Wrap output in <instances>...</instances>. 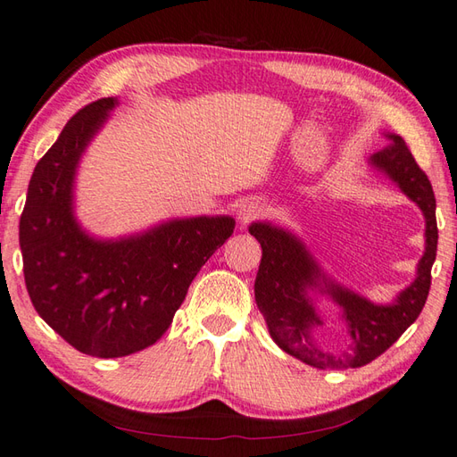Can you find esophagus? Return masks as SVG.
<instances>
[{"label": "esophagus", "instance_id": "1", "mask_svg": "<svg viewBox=\"0 0 457 457\" xmlns=\"http://www.w3.org/2000/svg\"><path fill=\"white\" fill-rule=\"evenodd\" d=\"M260 215H262V207H260V203L246 201V203L240 204V209H238L240 225H248V222H253Z\"/></svg>", "mask_w": 457, "mask_h": 457}]
</instances>
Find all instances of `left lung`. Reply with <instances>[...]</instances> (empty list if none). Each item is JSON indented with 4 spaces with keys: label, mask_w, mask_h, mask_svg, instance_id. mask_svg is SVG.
Returning <instances> with one entry per match:
<instances>
[{
    "label": "left lung",
    "mask_w": 457,
    "mask_h": 457,
    "mask_svg": "<svg viewBox=\"0 0 457 457\" xmlns=\"http://www.w3.org/2000/svg\"><path fill=\"white\" fill-rule=\"evenodd\" d=\"M385 150L369 157L370 170L388 177L424 215V254L416 264V278L386 303L372 302L329 276L305 242L294 230L270 220L248 227L262 260L254 282V297L264 315L270 337L287 355L315 369L345 370L367 365L393 345L420 315L430 292V272L437 248L436 199L426 173L418 167L406 142L398 134H385ZM331 301L346 323L352 347L341 356L323 352L314 331L324 324L319 303Z\"/></svg>",
    "instance_id": "1"
}]
</instances>
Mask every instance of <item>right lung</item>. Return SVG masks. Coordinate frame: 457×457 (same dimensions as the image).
<instances>
[{
  "label": "right lung",
  "mask_w": 457,
  "mask_h": 457,
  "mask_svg": "<svg viewBox=\"0 0 457 457\" xmlns=\"http://www.w3.org/2000/svg\"><path fill=\"white\" fill-rule=\"evenodd\" d=\"M118 98L74 114L35 165L20 220L25 286L37 313L85 355L112 359L162 337L193 278L235 230L228 215L177 217L102 238L77 217V173Z\"/></svg>",
  "instance_id": "obj_1"
}]
</instances>
